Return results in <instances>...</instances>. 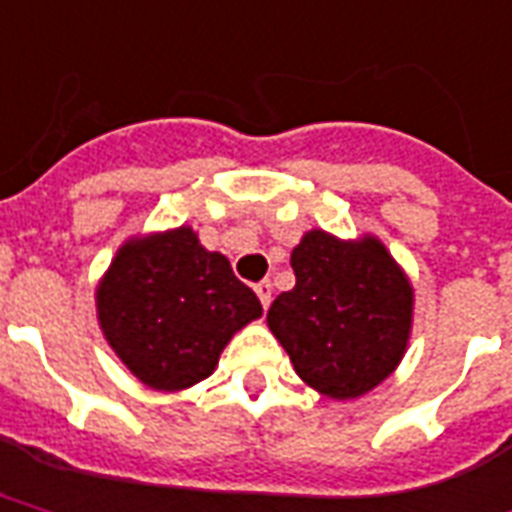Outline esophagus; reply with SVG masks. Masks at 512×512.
Instances as JSON below:
<instances>
[{
  "label": "esophagus",
  "instance_id": "obj_1",
  "mask_svg": "<svg viewBox=\"0 0 512 512\" xmlns=\"http://www.w3.org/2000/svg\"><path fill=\"white\" fill-rule=\"evenodd\" d=\"M255 292H257V298H260V303H263V308L271 306L273 284L268 282V279H263V282H257V284H255Z\"/></svg>",
  "mask_w": 512,
  "mask_h": 512
}]
</instances>
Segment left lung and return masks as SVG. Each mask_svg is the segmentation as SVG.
Here are the masks:
<instances>
[{
	"label": "left lung",
	"mask_w": 512,
	"mask_h": 512,
	"mask_svg": "<svg viewBox=\"0 0 512 512\" xmlns=\"http://www.w3.org/2000/svg\"><path fill=\"white\" fill-rule=\"evenodd\" d=\"M295 287L268 308V327L319 395L351 400L384 381L408 346L413 290L378 239L311 230L292 249Z\"/></svg>",
	"instance_id": "1"
}]
</instances>
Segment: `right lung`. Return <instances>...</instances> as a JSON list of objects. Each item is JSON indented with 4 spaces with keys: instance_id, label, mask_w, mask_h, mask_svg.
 <instances>
[{
    "instance_id": "1",
    "label": "right lung",
    "mask_w": 512,
    "mask_h": 512,
    "mask_svg": "<svg viewBox=\"0 0 512 512\" xmlns=\"http://www.w3.org/2000/svg\"><path fill=\"white\" fill-rule=\"evenodd\" d=\"M101 330L142 384L185 389L217 368L230 335L263 314L228 257L190 228L128 241L96 292Z\"/></svg>"
}]
</instances>
